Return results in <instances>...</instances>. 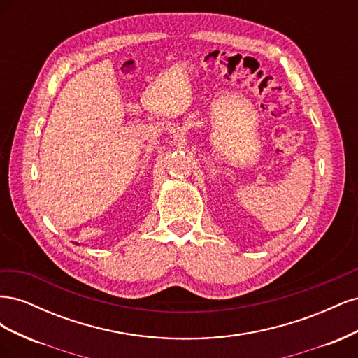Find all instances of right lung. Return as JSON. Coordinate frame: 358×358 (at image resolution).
Instances as JSON below:
<instances>
[{
    "label": "right lung",
    "mask_w": 358,
    "mask_h": 358,
    "mask_svg": "<svg viewBox=\"0 0 358 358\" xmlns=\"http://www.w3.org/2000/svg\"><path fill=\"white\" fill-rule=\"evenodd\" d=\"M78 245H79V243H78Z\"/></svg>",
    "instance_id": "obj_1"
}]
</instances>
